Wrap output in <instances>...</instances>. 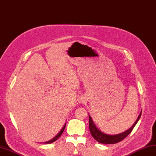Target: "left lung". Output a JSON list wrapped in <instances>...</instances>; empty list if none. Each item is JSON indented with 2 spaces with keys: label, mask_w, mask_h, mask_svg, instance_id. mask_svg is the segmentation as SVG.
Returning <instances> with one entry per match:
<instances>
[{
  "label": "left lung",
  "mask_w": 156,
  "mask_h": 156,
  "mask_svg": "<svg viewBox=\"0 0 156 156\" xmlns=\"http://www.w3.org/2000/svg\"><path fill=\"white\" fill-rule=\"evenodd\" d=\"M142 114V112H140L138 118L136 119V122L133 124V125L132 126L131 128L126 130V132H123L122 133H119L117 135H107L106 133H104L98 129L95 124H94V122L92 119V118L89 115V128L90 133H91L92 136L98 142L101 144H116L118 142H121L122 140L126 138L130 133L132 132L133 128L135 127L137 122H138L139 119Z\"/></svg>",
  "instance_id": "left-lung-1"
}]
</instances>
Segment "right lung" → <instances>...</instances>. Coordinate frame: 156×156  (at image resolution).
Instances as JSON below:
<instances>
[{
	"label": "right lung",
	"mask_w": 156,
	"mask_h": 156,
	"mask_svg": "<svg viewBox=\"0 0 156 156\" xmlns=\"http://www.w3.org/2000/svg\"><path fill=\"white\" fill-rule=\"evenodd\" d=\"M65 126H66V125H65L64 127H63V128L61 129V131L58 133V135H56L55 137H54L53 139H52L51 140H50V141H48V142H45V144H51V143H52V142H55L56 140H57L59 138V137L62 136V133H63V132H64V128H65Z\"/></svg>",
	"instance_id": "add662e5"
}]
</instances>
